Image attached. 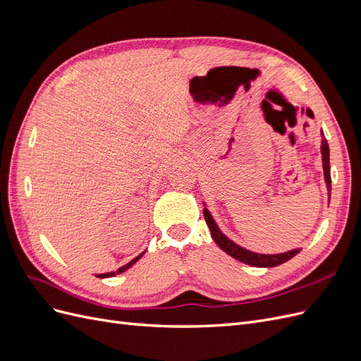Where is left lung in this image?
I'll return each instance as SVG.
<instances>
[{
    "label": "left lung",
    "instance_id": "left-lung-1",
    "mask_svg": "<svg viewBox=\"0 0 361 361\" xmlns=\"http://www.w3.org/2000/svg\"><path fill=\"white\" fill-rule=\"evenodd\" d=\"M321 155H322V169H324V179L326 183V191H329V202L331 197V176H330V147L329 143L322 134V140H321ZM204 207H203V215L207 227H209L212 239L215 241V244L220 247L223 251L228 256H232L233 259L243 262V264L251 265V267H259V268H272V267H279L281 264H285L289 259H292L293 256H297L301 248H293L290 251H286V253H279V255H260V253H255V251H250L241 245H238L235 241H232L231 238H227L221 231L218 224L215 223L212 214L209 212V209L206 207V203L203 202Z\"/></svg>",
    "mask_w": 361,
    "mask_h": 361
}]
</instances>
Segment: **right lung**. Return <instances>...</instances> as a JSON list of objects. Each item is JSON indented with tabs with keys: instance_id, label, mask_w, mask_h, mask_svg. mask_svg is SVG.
I'll list each match as a JSON object with an SVG mask.
<instances>
[{
	"instance_id": "1",
	"label": "right lung",
	"mask_w": 361,
	"mask_h": 361,
	"mask_svg": "<svg viewBox=\"0 0 361 361\" xmlns=\"http://www.w3.org/2000/svg\"><path fill=\"white\" fill-rule=\"evenodd\" d=\"M146 253V251H143V253H140L137 257H134L133 260L130 262H128L126 265H123V267H120L117 271H111V272H104V274H94L96 277H99V279H108V277H114V276H117V274H122V272H125L126 269H129L130 267H133L134 264H137V262L143 257V255Z\"/></svg>"
}]
</instances>
